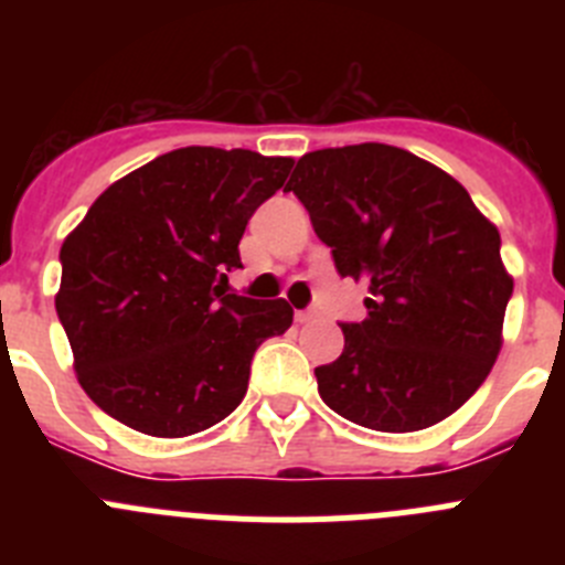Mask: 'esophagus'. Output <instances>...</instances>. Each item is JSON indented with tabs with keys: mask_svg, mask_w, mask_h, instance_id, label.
Returning <instances> with one entry per match:
<instances>
[{
	"mask_svg": "<svg viewBox=\"0 0 565 565\" xmlns=\"http://www.w3.org/2000/svg\"><path fill=\"white\" fill-rule=\"evenodd\" d=\"M294 319H297L299 326H306V322H313V319H317V311H297Z\"/></svg>",
	"mask_w": 565,
	"mask_h": 565,
	"instance_id": "34e87169",
	"label": "esophagus"
}]
</instances>
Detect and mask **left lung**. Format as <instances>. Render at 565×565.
Returning a JSON list of instances; mask_svg holds the SVG:
<instances>
[{"instance_id":"obj_1","label":"left lung","mask_w":565,"mask_h":565,"mask_svg":"<svg viewBox=\"0 0 565 565\" xmlns=\"http://www.w3.org/2000/svg\"><path fill=\"white\" fill-rule=\"evenodd\" d=\"M288 192L308 209L342 277L367 286L317 367L322 402L379 433L433 427L483 384L503 344L512 274L501 234L467 189L407 149L353 143L302 154Z\"/></svg>"}]
</instances>
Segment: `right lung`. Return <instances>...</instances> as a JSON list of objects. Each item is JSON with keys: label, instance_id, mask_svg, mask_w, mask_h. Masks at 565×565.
<instances>
[{"label": "right lung", "instance_id": "1", "mask_svg": "<svg viewBox=\"0 0 565 565\" xmlns=\"http://www.w3.org/2000/svg\"><path fill=\"white\" fill-rule=\"evenodd\" d=\"M294 158L183 147L104 189L62 243L56 311L78 384L154 438L209 430L243 402L252 356L286 333V299L228 294L239 237Z\"/></svg>", "mask_w": 565, "mask_h": 565}]
</instances>
